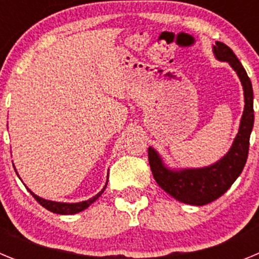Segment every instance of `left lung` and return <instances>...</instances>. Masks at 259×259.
<instances>
[{"label":"left lung","instance_id":"1","mask_svg":"<svg viewBox=\"0 0 259 259\" xmlns=\"http://www.w3.org/2000/svg\"><path fill=\"white\" fill-rule=\"evenodd\" d=\"M212 52L217 59L228 62L231 67L236 71L244 89L245 106L239 132L231 149L222 159L211 166L202 168H184L179 171L170 170L164 166L161 155L153 148L148 149L150 168L157 184L180 202L196 206H202L221 197L239 178L248 159L249 139L254 123L253 88L245 68L242 67L241 62L237 59L232 49L223 42L217 41L212 47Z\"/></svg>","mask_w":259,"mask_h":259}]
</instances>
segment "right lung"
<instances>
[{
	"label": "right lung",
	"mask_w": 259,
	"mask_h": 259,
	"mask_svg": "<svg viewBox=\"0 0 259 259\" xmlns=\"http://www.w3.org/2000/svg\"><path fill=\"white\" fill-rule=\"evenodd\" d=\"M107 184V183H106ZM105 188H106V185L104 187V189H102L100 193H97L95 196V197L89 198V200L87 201H83V202H77V203H65V202H56V201H49V200H44V198L38 197V196H36L33 192H31L28 189L29 192H31V194L35 197V200L37 201L38 203H40L41 206H44L45 209H48L49 211L52 212H56V214H63V215H71V214H76V212H80L83 211V210H85L87 207L91 205V203L95 202L96 200H97L100 196L102 194V192L105 191Z\"/></svg>",
	"instance_id": "add662e5"
}]
</instances>
